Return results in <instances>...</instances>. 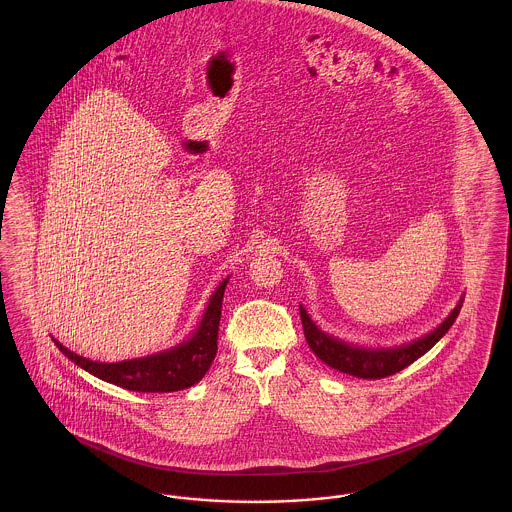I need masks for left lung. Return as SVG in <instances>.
I'll use <instances>...</instances> for the list:
<instances>
[{"instance_id":"obj_1","label":"left lung","mask_w":512,"mask_h":512,"mask_svg":"<svg viewBox=\"0 0 512 512\" xmlns=\"http://www.w3.org/2000/svg\"><path fill=\"white\" fill-rule=\"evenodd\" d=\"M463 301L464 297H461V301L451 311V315L445 318L434 332L426 334L424 338L411 341V343L388 347V349H384V347L370 349V347H361V345H353V343L332 338L318 328L303 307H299V315H301L305 340L324 365L332 366L349 376H357V378H365V380H380V378H386V376H391V374L413 365L416 359H420L424 353H428L453 326V322L461 313Z\"/></svg>"}]
</instances>
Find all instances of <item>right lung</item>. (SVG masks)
<instances>
[{
  "mask_svg": "<svg viewBox=\"0 0 512 512\" xmlns=\"http://www.w3.org/2000/svg\"><path fill=\"white\" fill-rule=\"evenodd\" d=\"M228 278L220 282L219 288L211 295L203 318L190 340L169 351H161L142 359L121 361V363H98L82 355H76L63 343L55 341L59 351L69 357L74 365L98 376L101 380L119 388L142 393H171L190 388L197 384L209 370L217 355L219 340L220 309Z\"/></svg>",
  "mask_w": 512,
  "mask_h": 512,
  "instance_id": "1",
  "label": "right lung"
}]
</instances>
